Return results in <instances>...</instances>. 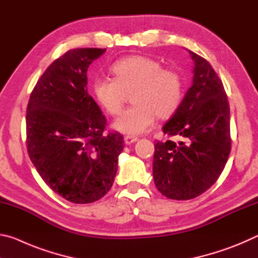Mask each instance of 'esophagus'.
<instances>
[{
	"instance_id": "1",
	"label": "esophagus",
	"mask_w": 258,
	"mask_h": 258,
	"mask_svg": "<svg viewBox=\"0 0 258 258\" xmlns=\"http://www.w3.org/2000/svg\"><path fill=\"white\" fill-rule=\"evenodd\" d=\"M138 140H139L138 138H135V137H130V135H127V137H125V138H124V141H125L126 145H132V143L137 142Z\"/></svg>"
}]
</instances>
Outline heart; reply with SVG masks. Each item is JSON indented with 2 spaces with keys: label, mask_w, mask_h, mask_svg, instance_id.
<instances>
[{
  "label": "heart",
  "mask_w": 258,
  "mask_h": 258,
  "mask_svg": "<svg viewBox=\"0 0 258 258\" xmlns=\"http://www.w3.org/2000/svg\"><path fill=\"white\" fill-rule=\"evenodd\" d=\"M113 78L95 77L91 91L99 106L109 115L123 108L126 93L132 92V107L113 121L120 133L139 135L148 132L156 116L168 118L176 112L184 95V80L180 72L163 68L158 60L132 55L118 60L110 68Z\"/></svg>",
  "instance_id": "obj_1"
}]
</instances>
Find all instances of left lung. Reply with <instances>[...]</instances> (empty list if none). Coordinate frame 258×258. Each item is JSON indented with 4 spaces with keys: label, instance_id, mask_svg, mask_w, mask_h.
Listing matches in <instances>:
<instances>
[{
    "label": "left lung",
    "instance_id": "1",
    "mask_svg": "<svg viewBox=\"0 0 258 258\" xmlns=\"http://www.w3.org/2000/svg\"><path fill=\"white\" fill-rule=\"evenodd\" d=\"M194 60L192 85L163 126L173 140L155 145L152 174L165 197L189 200L208 190L223 172L231 151L230 107L223 83L206 59Z\"/></svg>",
    "mask_w": 258,
    "mask_h": 258
}]
</instances>
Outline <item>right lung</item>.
<instances>
[{"label":"right lung","instance_id":"add662e5","mask_svg":"<svg viewBox=\"0 0 258 258\" xmlns=\"http://www.w3.org/2000/svg\"><path fill=\"white\" fill-rule=\"evenodd\" d=\"M106 49H74L35 85L26 115L27 151L47 185L68 202L101 199L115 180L123 137L104 132L106 117L87 93V68Z\"/></svg>","mask_w":258,"mask_h":258}]
</instances>
